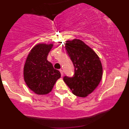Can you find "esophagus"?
<instances>
[{
	"label": "esophagus",
	"instance_id": "34e87169",
	"mask_svg": "<svg viewBox=\"0 0 129 129\" xmlns=\"http://www.w3.org/2000/svg\"><path fill=\"white\" fill-rule=\"evenodd\" d=\"M59 71H60V74H61V76L62 77L63 76V71H62V70H59Z\"/></svg>",
	"mask_w": 129,
	"mask_h": 129
}]
</instances>
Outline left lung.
<instances>
[{"mask_svg": "<svg viewBox=\"0 0 129 129\" xmlns=\"http://www.w3.org/2000/svg\"><path fill=\"white\" fill-rule=\"evenodd\" d=\"M68 55L75 67L73 77H63V81L72 93L79 97H86L95 89L103 76L100 57L90 47L79 39L67 41Z\"/></svg>", "mask_w": 129, "mask_h": 129, "instance_id": "1", "label": "left lung"}]
</instances>
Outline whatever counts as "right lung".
I'll return each instance as SVG.
<instances>
[{
	"label": "right lung",
	"mask_w": 129,
	"mask_h": 129,
	"mask_svg": "<svg viewBox=\"0 0 129 129\" xmlns=\"http://www.w3.org/2000/svg\"><path fill=\"white\" fill-rule=\"evenodd\" d=\"M53 44H38L32 48L26 58L23 77L30 90L38 94H46L53 89L60 73L47 60Z\"/></svg>",
	"instance_id": "1"
}]
</instances>
